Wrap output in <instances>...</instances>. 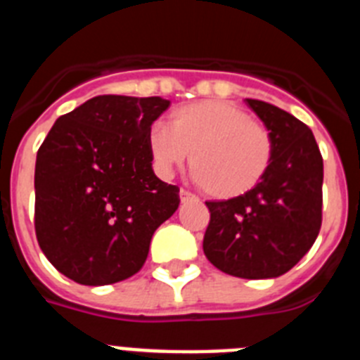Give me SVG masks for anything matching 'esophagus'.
I'll list each match as a JSON object with an SVG mask.
<instances>
[{
    "label": "esophagus",
    "instance_id": "obj_1",
    "mask_svg": "<svg viewBox=\"0 0 360 360\" xmlns=\"http://www.w3.org/2000/svg\"><path fill=\"white\" fill-rule=\"evenodd\" d=\"M180 200H182V202H189V200H196V196L193 195V193H189V191L180 189Z\"/></svg>",
    "mask_w": 360,
    "mask_h": 360
}]
</instances>
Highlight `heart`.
Wrapping results in <instances>:
<instances>
[{
	"mask_svg": "<svg viewBox=\"0 0 360 360\" xmlns=\"http://www.w3.org/2000/svg\"><path fill=\"white\" fill-rule=\"evenodd\" d=\"M148 148L160 173L189 158L196 182L214 198L229 200L252 191L269 173L274 141L262 122L225 101H200L171 113L169 128L155 124Z\"/></svg>",
	"mask_w": 360,
	"mask_h": 360,
	"instance_id": "obj_1",
	"label": "heart"
}]
</instances>
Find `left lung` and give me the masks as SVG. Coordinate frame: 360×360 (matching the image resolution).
<instances>
[{"label": "left lung", "instance_id": "obj_1", "mask_svg": "<svg viewBox=\"0 0 360 360\" xmlns=\"http://www.w3.org/2000/svg\"><path fill=\"white\" fill-rule=\"evenodd\" d=\"M274 141L269 173L252 191L205 202L203 236L209 262L229 276H283L310 250L323 219V157L314 133L288 111L245 98Z\"/></svg>", "mask_w": 360, "mask_h": 360}]
</instances>
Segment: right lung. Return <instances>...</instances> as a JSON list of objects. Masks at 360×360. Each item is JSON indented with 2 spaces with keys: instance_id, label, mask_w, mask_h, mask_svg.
<instances>
[{
  "instance_id": "right-lung-1",
  "label": "right lung",
  "mask_w": 360,
  "mask_h": 360,
  "mask_svg": "<svg viewBox=\"0 0 360 360\" xmlns=\"http://www.w3.org/2000/svg\"><path fill=\"white\" fill-rule=\"evenodd\" d=\"M162 97L98 95L59 117L36 158V236L61 274L90 287L131 278L180 189L153 173Z\"/></svg>"
}]
</instances>
